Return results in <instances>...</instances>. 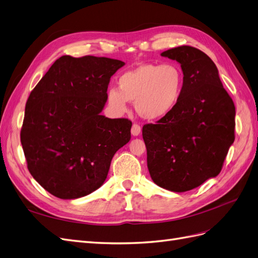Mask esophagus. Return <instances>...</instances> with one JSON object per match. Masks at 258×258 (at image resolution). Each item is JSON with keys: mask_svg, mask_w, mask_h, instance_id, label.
Segmentation results:
<instances>
[{"mask_svg": "<svg viewBox=\"0 0 258 258\" xmlns=\"http://www.w3.org/2000/svg\"><path fill=\"white\" fill-rule=\"evenodd\" d=\"M140 132H141V126H140V124H138V123H134V124H132L131 135L137 137V136L140 135Z\"/></svg>", "mask_w": 258, "mask_h": 258, "instance_id": "1", "label": "esophagus"}]
</instances>
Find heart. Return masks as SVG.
I'll return each instance as SVG.
<instances>
[{"label":"heart","mask_w":258,"mask_h":258,"mask_svg":"<svg viewBox=\"0 0 258 258\" xmlns=\"http://www.w3.org/2000/svg\"><path fill=\"white\" fill-rule=\"evenodd\" d=\"M184 72L176 63H144L122 73L117 89L107 92V104L117 113L135 101L136 110L145 119L155 120L172 112L181 100Z\"/></svg>","instance_id":"b5f03b06"}]
</instances>
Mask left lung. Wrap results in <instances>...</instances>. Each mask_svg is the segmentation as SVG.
<instances>
[{
  "label": "left lung",
  "mask_w": 258,
  "mask_h": 258,
  "mask_svg": "<svg viewBox=\"0 0 258 258\" xmlns=\"http://www.w3.org/2000/svg\"><path fill=\"white\" fill-rule=\"evenodd\" d=\"M161 56L181 64L184 89L174 110L144 124L142 136L154 183L182 192L221 172L235 141L236 107L214 62L204 51L179 46Z\"/></svg>",
  "instance_id": "left-lung-1"
}]
</instances>
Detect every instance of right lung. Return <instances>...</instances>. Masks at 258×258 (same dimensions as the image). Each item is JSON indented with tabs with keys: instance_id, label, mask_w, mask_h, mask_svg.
Listing matches in <instances>:
<instances>
[{
	"instance_id": "1",
	"label": "right lung",
	"mask_w": 258,
	"mask_h": 258,
	"mask_svg": "<svg viewBox=\"0 0 258 258\" xmlns=\"http://www.w3.org/2000/svg\"><path fill=\"white\" fill-rule=\"evenodd\" d=\"M124 62L62 56L31 91L20 141L28 169L44 189L76 199L102 185L132 122L101 115L107 86Z\"/></svg>"
}]
</instances>
